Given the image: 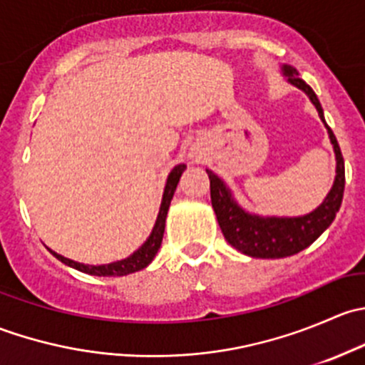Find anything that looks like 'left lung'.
I'll return each mask as SVG.
<instances>
[{"instance_id":"8db88e82","label":"left lung","mask_w":365,"mask_h":365,"mask_svg":"<svg viewBox=\"0 0 365 365\" xmlns=\"http://www.w3.org/2000/svg\"><path fill=\"white\" fill-rule=\"evenodd\" d=\"M282 73L288 77V83L300 88L311 102L314 104L319 118L329 130L330 143L336 153V180L323 200V203L307 215L300 217H261L245 212L240 205L235 201L233 194L227 189L226 183L206 169L210 178V197H212L213 212L217 215L224 238L233 245L237 251L247 254L251 257H264V259H279V257L293 256V254L307 249L327 227L336 219L339 212L344 194V159L334 135L332 128L327 125L323 116L322 104L312 91V88L298 77L297 68L289 65H282Z\"/></svg>"}]
</instances>
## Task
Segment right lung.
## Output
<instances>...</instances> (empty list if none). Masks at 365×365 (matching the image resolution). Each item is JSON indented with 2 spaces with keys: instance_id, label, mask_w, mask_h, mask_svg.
I'll return each instance as SVG.
<instances>
[{
  "instance_id": "obj_1",
  "label": "right lung",
  "mask_w": 365,
  "mask_h": 365,
  "mask_svg": "<svg viewBox=\"0 0 365 365\" xmlns=\"http://www.w3.org/2000/svg\"><path fill=\"white\" fill-rule=\"evenodd\" d=\"M187 165L185 164H178L173 168V171L169 173L168 182H165V189H164V196H162V203H160V210L159 215H157L155 226H153L152 233H150L148 240L141 245L134 254H130L128 257L121 261H114V263H108V264H84V263H77V261L68 259V257L61 256V254L51 251L53 256H56L61 263L68 264V267L76 268V270L84 272V274L90 275H98V277H121V275H128L134 274V272L143 270V268L148 267L150 263L153 261L155 254L159 252L160 244H162V237H164V230H165V217H168V210L169 205H171L173 196H175L176 185L180 182V176L182 173L185 171Z\"/></svg>"
}]
</instances>
